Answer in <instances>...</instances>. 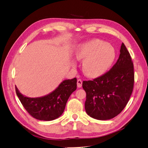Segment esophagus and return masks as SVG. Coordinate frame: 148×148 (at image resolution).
Returning <instances> with one entry per match:
<instances>
[{
  "instance_id": "obj_1",
  "label": "esophagus",
  "mask_w": 148,
  "mask_h": 148,
  "mask_svg": "<svg viewBox=\"0 0 148 148\" xmlns=\"http://www.w3.org/2000/svg\"><path fill=\"white\" fill-rule=\"evenodd\" d=\"M82 83H83V82L82 79H78L77 81V86L78 88H81L82 86Z\"/></svg>"
}]
</instances>
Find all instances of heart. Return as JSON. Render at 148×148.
<instances>
[{
	"label": "heart",
	"mask_w": 148,
	"mask_h": 148,
	"mask_svg": "<svg viewBox=\"0 0 148 148\" xmlns=\"http://www.w3.org/2000/svg\"><path fill=\"white\" fill-rule=\"evenodd\" d=\"M78 60H83L82 69L87 77L95 78L104 74L116 58L115 49L99 39H92L79 45L75 51Z\"/></svg>",
	"instance_id": "obj_1"
}]
</instances>
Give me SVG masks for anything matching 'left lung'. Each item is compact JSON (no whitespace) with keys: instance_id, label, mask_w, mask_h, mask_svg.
I'll list each match as a JSON object with an SVG mask.
<instances>
[{"instance_id":"1","label":"left lung","mask_w":148,"mask_h":148,"mask_svg":"<svg viewBox=\"0 0 148 148\" xmlns=\"http://www.w3.org/2000/svg\"><path fill=\"white\" fill-rule=\"evenodd\" d=\"M116 64L108 72L92 81H84L86 93L84 108L91 117L106 120L119 115L126 106L133 91L134 69L127 47L122 44Z\"/></svg>"}]
</instances>
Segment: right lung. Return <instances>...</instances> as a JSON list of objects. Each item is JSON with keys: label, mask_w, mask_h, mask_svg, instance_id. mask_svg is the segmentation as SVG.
Segmentation results:
<instances>
[{"label": "right lung", "mask_w": 148, "mask_h": 148, "mask_svg": "<svg viewBox=\"0 0 148 148\" xmlns=\"http://www.w3.org/2000/svg\"><path fill=\"white\" fill-rule=\"evenodd\" d=\"M76 78L65 79L51 93L39 97H26L15 87L16 95L28 112L40 120L51 121L63 114L66 102L71 94L77 89Z\"/></svg>", "instance_id": "obj_1"}]
</instances>
